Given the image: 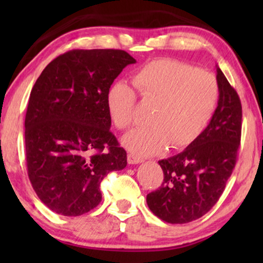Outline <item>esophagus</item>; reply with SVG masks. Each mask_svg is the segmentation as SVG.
<instances>
[{"label": "esophagus", "instance_id": "esophagus-1", "mask_svg": "<svg viewBox=\"0 0 263 263\" xmlns=\"http://www.w3.org/2000/svg\"><path fill=\"white\" fill-rule=\"evenodd\" d=\"M142 161H143V158L135 156V154H133V153L128 154V163L129 164H140V163H142Z\"/></svg>", "mask_w": 263, "mask_h": 263}]
</instances>
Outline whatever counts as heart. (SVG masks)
I'll return each mask as SVG.
<instances>
[{
  "mask_svg": "<svg viewBox=\"0 0 263 263\" xmlns=\"http://www.w3.org/2000/svg\"><path fill=\"white\" fill-rule=\"evenodd\" d=\"M133 85L143 100L154 103L147 127L124 135L123 145L140 156L189 146L210 123L219 103V85L213 75L188 63L157 59L133 75ZM135 93L123 81L107 88L106 110L114 125L127 129L134 122Z\"/></svg>",
  "mask_w": 263,
  "mask_h": 263,
  "instance_id": "b5f03b06",
  "label": "heart"
}]
</instances>
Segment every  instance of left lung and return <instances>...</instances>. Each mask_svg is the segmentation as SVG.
Wrapping results in <instances>:
<instances>
[{
  "mask_svg": "<svg viewBox=\"0 0 263 263\" xmlns=\"http://www.w3.org/2000/svg\"><path fill=\"white\" fill-rule=\"evenodd\" d=\"M219 103L202 134L183 152L158 163L164 182L147 195L154 215L170 224L196 220L217 203L235 168L242 132V105L217 66Z\"/></svg>",
  "mask_w": 263,
  "mask_h": 263,
  "instance_id": "obj_1",
  "label": "left lung"
}]
</instances>
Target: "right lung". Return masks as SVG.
Segmentation results:
<instances>
[{
	"instance_id": "obj_1",
	"label": "right lung",
	"mask_w": 263,
	"mask_h": 263,
	"mask_svg": "<svg viewBox=\"0 0 263 263\" xmlns=\"http://www.w3.org/2000/svg\"><path fill=\"white\" fill-rule=\"evenodd\" d=\"M135 59L123 50H70L51 61L32 88L25 118L27 174L57 214L78 217L102 201L99 186L127 166L110 130L107 88Z\"/></svg>"
}]
</instances>
